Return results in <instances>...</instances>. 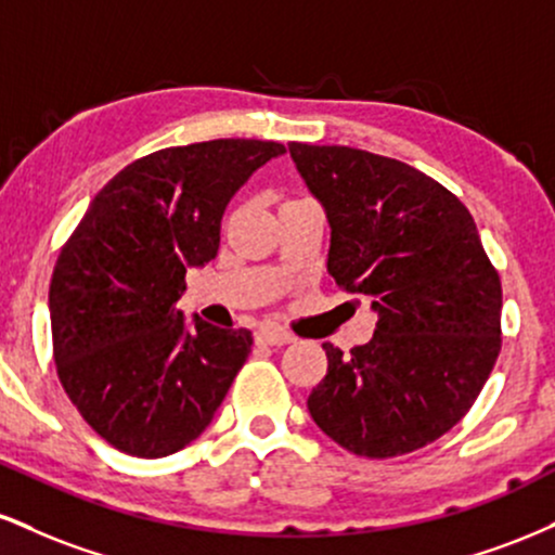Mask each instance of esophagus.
Returning a JSON list of instances; mask_svg holds the SVG:
<instances>
[{
    "label": "esophagus",
    "mask_w": 555,
    "mask_h": 555,
    "mask_svg": "<svg viewBox=\"0 0 555 555\" xmlns=\"http://www.w3.org/2000/svg\"><path fill=\"white\" fill-rule=\"evenodd\" d=\"M258 341L269 344V347H284V344L295 341V334L279 328V326H263L258 331Z\"/></svg>",
    "instance_id": "1"
}]
</instances>
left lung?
Here are the masks:
<instances>
[{
    "label": "left lung",
    "instance_id": "left-lung-1",
    "mask_svg": "<svg viewBox=\"0 0 555 555\" xmlns=\"http://www.w3.org/2000/svg\"><path fill=\"white\" fill-rule=\"evenodd\" d=\"M297 171L331 224L328 273L371 297L375 334L328 373L310 417L367 460L410 454L454 428L501 352V279L473 214L454 193L397 158L349 145L289 143Z\"/></svg>",
    "mask_w": 555,
    "mask_h": 555
}]
</instances>
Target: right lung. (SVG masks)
<instances>
[{
  "mask_svg": "<svg viewBox=\"0 0 555 555\" xmlns=\"http://www.w3.org/2000/svg\"><path fill=\"white\" fill-rule=\"evenodd\" d=\"M276 140L221 138L149 154L114 175L56 258L49 313L60 384L91 428L140 460L208 428L253 347L177 308L184 273L216 258L221 216Z\"/></svg>",
  "mask_w": 555,
  "mask_h": 555,
  "instance_id": "right-lung-1",
  "label": "right lung"
}]
</instances>
